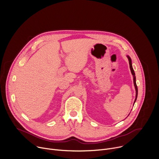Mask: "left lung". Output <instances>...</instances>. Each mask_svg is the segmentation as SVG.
Segmentation results:
<instances>
[{"label":"left lung","instance_id":"left-lung-1","mask_svg":"<svg viewBox=\"0 0 159 159\" xmlns=\"http://www.w3.org/2000/svg\"><path fill=\"white\" fill-rule=\"evenodd\" d=\"M127 57H128V60H129V66H130V69H131V73H132V75H133V81H134V87H135V89H136V98H135V100H134V103L136 102V99H137V96H138V87H137V85H136V77H135V73H134V71L133 68V66H132V62H131V57H130L129 56H127Z\"/></svg>","mask_w":159,"mask_h":159}]
</instances>
